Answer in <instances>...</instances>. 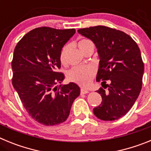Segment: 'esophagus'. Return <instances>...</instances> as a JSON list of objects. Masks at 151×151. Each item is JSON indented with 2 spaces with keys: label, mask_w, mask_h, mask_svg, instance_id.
<instances>
[{
  "label": "esophagus",
  "mask_w": 151,
  "mask_h": 151,
  "mask_svg": "<svg viewBox=\"0 0 151 151\" xmlns=\"http://www.w3.org/2000/svg\"><path fill=\"white\" fill-rule=\"evenodd\" d=\"M80 92H81V94H88L89 91L88 90H86V89H85V88H81V91H80Z\"/></svg>",
  "instance_id": "1"
}]
</instances>
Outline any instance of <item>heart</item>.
<instances>
[{
    "instance_id": "obj_1",
    "label": "heart",
    "mask_w": 151,
    "mask_h": 151,
    "mask_svg": "<svg viewBox=\"0 0 151 151\" xmlns=\"http://www.w3.org/2000/svg\"><path fill=\"white\" fill-rule=\"evenodd\" d=\"M78 45L80 50L84 53L88 47H90L91 45H93V43L88 38H82L78 41ZM69 49V45L68 44L63 47L60 54V62L62 63H66V54H67ZM95 74L96 70L94 66H74V67L69 69L67 72L66 76L70 82H73L74 83L81 85V86H85H85L90 85Z\"/></svg>"
}]
</instances>
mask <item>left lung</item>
<instances>
[{
	"label": "left lung",
	"instance_id": "1",
	"mask_svg": "<svg viewBox=\"0 0 151 151\" xmlns=\"http://www.w3.org/2000/svg\"><path fill=\"white\" fill-rule=\"evenodd\" d=\"M78 32L94 42L101 59L97 82L104 88L97 91L102 102L94 108V114L101 120L119 119L132 107L142 88L145 66L139 47L129 35L107 26L84 28Z\"/></svg>",
	"mask_w": 151,
	"mask_h": 151
}]
</instances>
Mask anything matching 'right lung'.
Returning a JSON list of instances; mask_svg holds the SVG:
<instances>
[{
    "label": "right lung",
    "instance_id": "obj_1",
    "mask_svg": "<svg viewBox=\"0 0 151 151\" xmlns=\"http://www.w3.org/2000/svg\"><path fill=\"white\" fill-rule=\"evenodd\" d=\"M76 33L75 29L36 28L21 38L13 52L12 84L29 116L42 125L66 120L74 100L80 94L76 84L60 85L64 74L60 54Z\"/></svg>",
    "mask_w": 151,
    "mask_h": 151
}]
</instances>
